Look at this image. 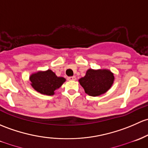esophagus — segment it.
<instances>
[{
    "instance_id": "esophagus-1",
    "label": "esophagus",
    "mask_w": 148,
    "mask_h": 148,
    "mask_svg": "<svg viewBox=\"0 0 148 148\" xmlns=\"http://www.w3.org/2000/svg\"><path fill=\"white\" fill-rule=\"evenodd\" d=\"M77 78H76V77H67V80L69 81H75Z\"/></svg>"
}]
</instances>
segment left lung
Here are the masks:
<instances>
[{
  "mask_svg": "<svg viewBox=\"0 0 148 148\" xmlns=\"http://www.w3.org/2000/svg\"><path fill=\"white\" fill-rule=\"evenodd\" d=\"M114 81V76L109 70L88 69L85 77L79 80L85 93L91 96H100L106 92Z\"/></svg>",
  "mask_w": 148,
  "mask_h": 148,
  "instance_id": "obj_1",
  "label": "left lung"
}]
</instances>
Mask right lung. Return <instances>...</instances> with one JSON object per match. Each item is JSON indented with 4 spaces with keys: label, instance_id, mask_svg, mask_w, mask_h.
<instances>
[{
    "label": "right lung",
    "instance_id": "right-lung-1",
    "mask_svg": "<svg viewBox=\"0 0 148 148\" xmlns=\"http://www.w3.org/2000/svg\"><path fill=\"white\" fill-rule=\"evenodd\" d=\"M32 86L40 94L51 96L54 91L62 86L65 82L63 77H58L50 69L46 71H39L29 77Z\"/></svg>",
    "mask_w": 148,
    "mask_h": 148
}]
</instances>
